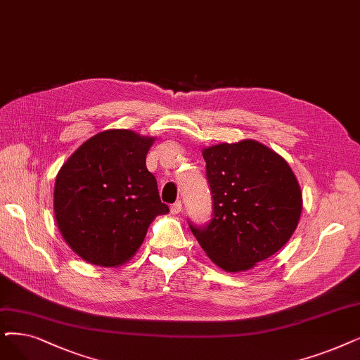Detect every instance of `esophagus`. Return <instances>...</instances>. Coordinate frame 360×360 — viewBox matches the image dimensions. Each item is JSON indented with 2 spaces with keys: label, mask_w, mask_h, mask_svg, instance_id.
<instances>
[{
  "label": "esophagus",
  "mask_w": 360,
  "mask_h": 360,
  "mask_svg": "<svg viewBox=\"0 0 360 360\" xmlns=\"http://www.w3.org/2000/svg\"><path fill=\"white\" fill-rule=\"evenodd\" d=\"M169 211H171V214H180L181 212V200H177V202L172 204L169 207Z\"/></svg>",
  "instance_id": "34e87169"
}]
</instances>
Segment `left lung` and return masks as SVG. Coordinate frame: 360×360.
Segmentation results:
<instances>
[{
  "instance_id": "left-lung-1",
  "label": "left lung",
  "mask_w": 360,
  "mask_h": 360,
  "mask_svg": "<svg viewBox=\"0 0 360 360\" xmlns=\"http://www.w3.org/2000/svg\"><path fill=\"white\" fill-rule=\"evenodd\" d=\"M214 217L191 230L214 264L245 271L278 252L295 232L303 195L283 158L245 139L202 149Z\"/></svg>"
}]
</instances>
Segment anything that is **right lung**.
Instances as JSON below:
<instances>
[{
  "label": "right lung",
  "mask_w": 360,
  "mask_h": 360,
  "mask_svg": "<svg viewBox=\"0 0 360 360\" xmlns=\"http://www.w3.org/2000/svg\"><path fill=\"white\" fill-rule=\"evenodd\" d=\"M155 137L106 130L72 153L56 176L54 219L69 248L90 264L118 267L131 260L161 202L146 168Z\"/></svg>",
  "instance_id": "add662e5"
}]
</instances>
